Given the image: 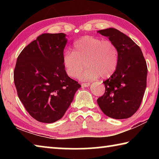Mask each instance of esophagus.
I'll use <instances>...</instances> for the list:
<instances>
[{
	"label": "esophagus",
	"instance_id": "1",
	"mask_svg": "<svg viewBox=\"0 0 159 159\" xmlns=\"http://www.w3.org/2000/svg\"><path fill=\"white\" fill-rule=\"evenodd\" d=\"M89 85H90L89 83H82V84H81V86L83 88H87Z\"/></svg>",
	"mask_w": 159,
	"mask_h": 159
}]
</instances>
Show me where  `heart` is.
I'll use <instances>...</instances> for the list:
<instances>
[{
  "instance_id": "b5f03b06",
  "label": "heart",
  "mask_w": 159,
  "mask_h": 159,
  "mask_svg": "<svg viewBox=\"0 0 159 159\" xmlns=\"http://www.w3.org/2000/svg\"><path fill=\"white\" fill-rule=\"evenodd\" d=\"M62 60L64 69L69 77L77 76L85 61L87 68L78 76L80 80H94L100 76L107 79L117 68L118 50L111 41H102L98 37L85 36L74 42L72 51L64 52Z\"/></svg>"
}]
</instances>
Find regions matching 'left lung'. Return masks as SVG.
<instances>
[{
	"label": "left lung",
	"instance_id": "left-lung-1",
	"mask_svg": "<svg viewBox=\"0 0 159 159\" xmlns=\"http://www.w3.org/2000/svg\"><path fill=\"white\" fill-rule=\"evenodd\" d=\"M118 50L117 68L104 81L105 93L98 99L104 114L115 119L133 116L140 106L147 88V66L142 50L130 38L114 28L98 31Z\"/></svg>",
	"mask_w": 159,
	"mask_h": 159
}]
</instances>
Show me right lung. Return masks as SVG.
Returning a JSON list of instances; mask_svg holds the SVG:
<instances>
[{
  "label": "right lung",
  "instance_id": "obj_1",
  "mask_svg": "<svg viewBox=\"0 0 159 159\" xmlns=\"http://www.w3.org/2000/svg\"><path fill=\"white\" fill-rule=\"evenodd\" d=\"M66 35L43 34L24 48L14 71L17 95L36 120L51 123L63 117L81 87L63 65Z\"/></svg>",
  "mask_w": 159,
  "mask_h": 159
}]
</instances>
